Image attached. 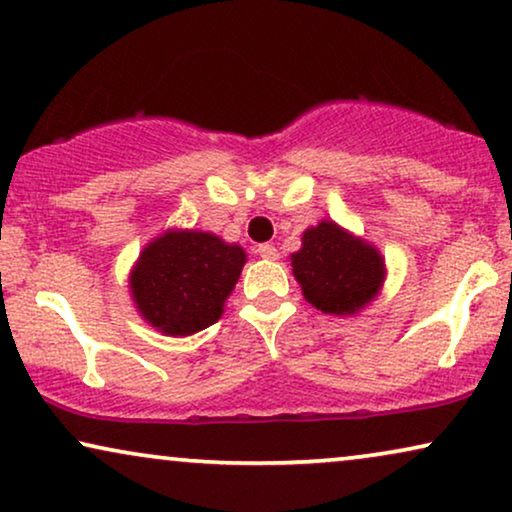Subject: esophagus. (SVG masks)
Segmentation results:
<instances>
[{"mask_svg": "<svg viewBox=\"0 0 512 512\" xmlns=\"http://www.w3.org/2000/svg\"><path fill=\"white\" fill-rule=\"evenodd\" d=\"M256 254L261 256V258H268V261H277V258H279L277 249L272 247V244H258V247H256Z\"/></svg>", "mask_w": 512, "mask_h": 512, "instance_id": "1", "label": "esophagus"}]
</instances>
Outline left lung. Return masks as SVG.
Returning a JSON list of instances; mask_svg holds the SVG:
<instances>
[{
  "mask_svg": "<svg viewBox=\"0 0 512 512\" xmlns=\"http://www.w3.org/2000/svg\"><path fill=\"white\" fill-rule=\"evenodd\" d=\"M303 296L326 314H354L377 296L384 261L377 249L356 240L333 221L305 230L303 249L291 256Z\"/></svg>",
  "mask_w": 512,
  "mask_h": 512,
  "instance_id": "left-lung-1",
  "label": "left lung"
}]
</instances>
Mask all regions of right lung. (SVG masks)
<instances>
[{
	"label": "right lung",
	"instance_id": "add662e5",
	"mask_svg": "<svg viewBox=\"0 0 512 512\" xmlns=\"http://www.w3.org/2000/svg\"><path fill=\"white\" fill-rule=\"evenodd\" d=\"M247 263L242 247L212 233H165L142 251L130 275L142 317L167 335H191L219 321Z\"/></svg>",
	"mask_w": 512,
	"mask_h": 512
}]
</instances>
